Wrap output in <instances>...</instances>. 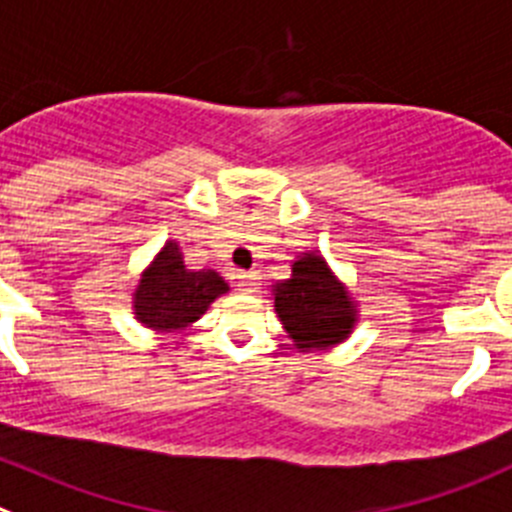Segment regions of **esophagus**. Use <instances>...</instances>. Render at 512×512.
<instances>
[{
  "mask_svg": "<svg viewBox=\"0 0 512 512\" xmlns=\"http://www.w3.org/2000/svg\"><path fill=\"white\" fill-rule=\"evenodd\" d=\"M237 283L239 288L247 290V293H255L257 285H260V275H257L255 270H242V273H237Z\"/></svg>",
  "mask_w": 512,
  "mask_h": 512,
  "instance_id": "obj_1",
  "label": "esophagus"
}]
</instances>
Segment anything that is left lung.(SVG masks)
<instances>
[{"instance_id":"obj_1","label":"left lung","mask_w":512,"mask_h":512,"mask_svg":"<svg viewBox=\"0 0 512 512\" xmlns=\"http://www.w3.org/2000/svg\"><path fill=\"white\" fill-rule=\"evenodd\" d=\"M273 298L280 324L301 352L342 344L357 324V301L319 252L298 255L290 278L273 285Z\"/></svg>"}]
</instances>
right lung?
<instances>
[{"label": "right lung", "mask_w": 512, "mask_h": 512, "mask_svg": "<svg viewBox=\"0 0 512 512\" xmlns=\"http://www.w3.org/2000/svg\"><path fill=\"white\" fill-rule=\"evenodd\" d=\"M229 293V283L216 270H188L181 245L168 239L153 262L142 270L132 293V311L153 331H183Z\"/></svg>", "instance_id": "obj_1"}]
</instances>
